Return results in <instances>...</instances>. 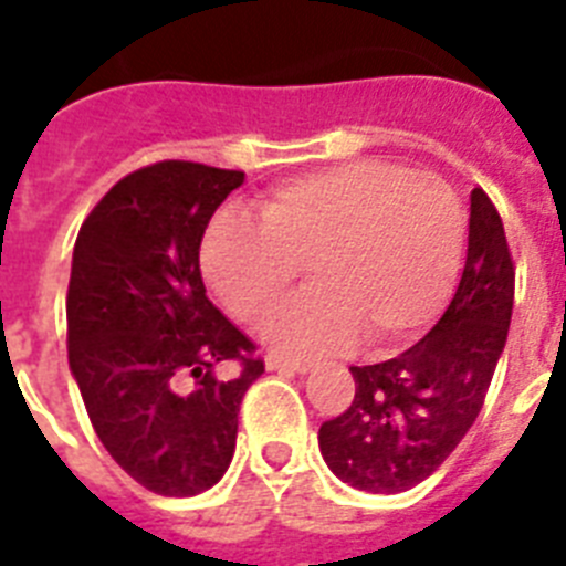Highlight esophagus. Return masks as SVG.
Here are the masks:
<instances>
[{"instance_id": "esophagus-1", "label": "esophagus", "mask_w": 566, "mask_h": 566, "mask_svg": "<svg viewBox=\"0 0 566 566\" xmlns=\"http://www.w3.org/2000/svg\"><path fill=\"white\" fill-rule=\"evenodd\" d=\"M266 370H279V373H308L311 361H300V358H287V355L270 353L264 358Z\"/></svg>"}]
</instances>
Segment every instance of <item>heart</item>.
<instances>
[{
	"label": "heart",
	"mask_w": 566,
	"mask_h": 566,
	"mask_svg": "<svg viewBox=\"0 0 566 566\" xmlns=\"http://www.w3.org/2000/svg\"><path fill=\"white\" fill-rule=\"evenodd\" d=\"M258 222L220 213L205 229V282L240 319H255L300 275L311 287L264 319V337L296 355L364 340H411L447 300L461 261L464 208L431 172L349 161L266 190Z\"/></svg>",
	"instance_id": "1"
}]
</instances>
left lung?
<instances>
[{
    "label": "left lung",
    "mask_w": 566,
    "mask_h": 566,
    "mask_svg": "<svg viewBox=\"0 0 566 566\" xmlns=\"http://www.w3.org/2000/svg\"><path fill=\"white\" fill-rule=\"evenodd\" d=\"M514 261L482 188L470 193V238L458 291L420 344L390 361L349 367L353 405L319 426V452L340 482L402 493L429 479L482 411L509 340Z\"/></svg>",
    "instance_id": "obj_1"
}]
</instances>
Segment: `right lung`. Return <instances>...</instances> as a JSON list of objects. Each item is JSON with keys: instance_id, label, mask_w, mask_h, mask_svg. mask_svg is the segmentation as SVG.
<instances>
[{"instance_id": "right-lung-1", "label": "right lung", "mask_w": 566, "mask_h": 566, "mask_svg": "<svg viewBox=\"0 0 566 566\" xmlns=\"http://www.w3.org/2000/svg\"><path fill=\"white\" fill-rule=\"evenodd\" d=\"M240 170L158 161L119 179L84 220L66 291L70 370L102 447L146 491L220 482L238 411L264 373L255 344L205 296L199 247ZM240 360L231 379L216 364Z\"/></svg>"}]
</instances>
